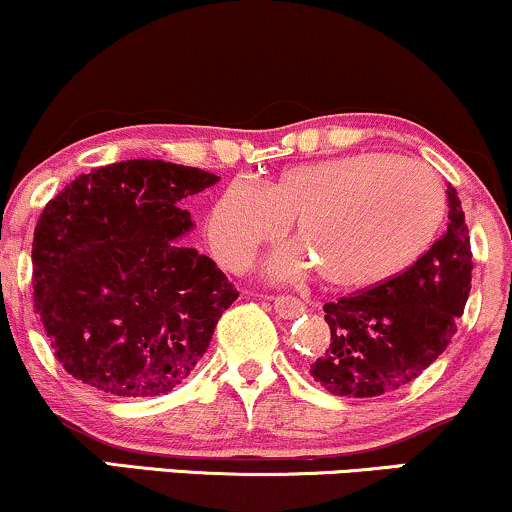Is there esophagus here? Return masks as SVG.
Listing matches in <instances>:
<instances>
[{
  "label": "esophagus",
  "mask_w": 512,
  "mask_h": 512,
  "mask_svg": "<svg viewBox=\"0 0 512 512\" xmlns=\"http://www.w3.org/2000/svg\"><path fill=\"white\" fill-rule=\"evenodd\" d=\"M272 303H274L276 315L286 317V320H291V317H298L301 313H305V303L296 296H274Z\"/></svg>",
  "instance_id": "obj_1"
}]
</instances>
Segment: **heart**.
Here are the masks:
<instances>
[{
  "mask_svg": "<svg viewBox=\"0 0 512 512\" xmlns=\"http://www.w3.org/2000/svg\"><path fill=\"white\" fill-rule=\"evenodd\" d=\"M445 211L431 168L368 151L289 168L267 187L233 180L211 207L209 243L228 269H245L293 219L301 248L276 252L272 274L293 276L310 260L327 284L361 289L419 260Z\"/></svg>",
  "mask_w": 512,
  "mask_h": 512,
  "instance_id": "1",
  "label": "heart"
}]
</instances>
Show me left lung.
Segmentation results:
<instances>
[{"label":"left lung","mask_w":512,"mask_h":512,"mask_svg":"<svg viewBox=\"0 0 512 512\" xmlns=\"http://www.w3.org/2000/svg\"><path fill=\"white\" fill-rule=\"evenodd\" d=\"M448 231L411 267L325 303L330 346L310 366L339 397H378L419 378L455 334L472 289V248L455 187L448 185Z\"/></svg>","instance_id":"left-lung-1"}]
</instances>
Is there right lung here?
<instances>
[{
  "mask_svg": "<svg viewBox=\"0 0 512 512\" xmlns=\"http://www.w3.org/2000/svg\"><path fill=\"white\" fill-rule=\"evenodd\" d=\"M219 175L120 161L79 175L45 204L33 233V308L57 361L113 397H156L204 356L238 298L207 255L187 248L182 199Z\"/></svg>",
  "mask_w": 512,
  "mask_h": 512,
  "instance_id": "1",
  "label": "right lung"
}]
</instances>
